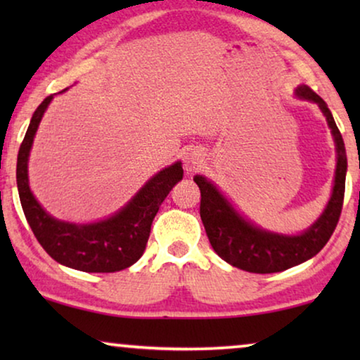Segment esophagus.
Instances as JSON below:
<instances>
[{
    "mask_svg": "<svg viewBox=\"0 0 360 360\" xmlns=\"http://www.w3.org/2000/svg\"><path fill=\"white\" fill-rule=\"evenodd\" d=\"M205 162V154L200 149H186L184 154V165L186 174H193V172L200 170V167Z\"/></svg>",
    "mask_w": 360,
    "mask_h": 360,
    "instance_id": "obj_1",
    "label": "esophagus"
}]
</instances>
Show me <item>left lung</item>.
I'll return each instance as SVG.
<instances>
[{"instance_id": "obj_1", "label": "left lung", "mask_w": 360, "mask_h": 360, "mask_svg": "<svg viewBox=\"0 0 360 360\" xmlns=\"http://www.w3.org/2000/svg\"><path fill=\"white\" fill-rule=\"evenodd\" d=\"M295 95L302 100L316 103L319 106V110L326 116L328 126L331 127L338 154L331 198L323 214L304 233L283 236L259 228L244 219L224 198L223 193L203 175H196L193 179L201 191L200 216L210 244L213 245L214 252L221 259L245 272L274 274L307 262L326 245L341 216L347 172V157L342 136L328 105L311 88L300 85L295 90Z\"/></svg>"}]
</instances>
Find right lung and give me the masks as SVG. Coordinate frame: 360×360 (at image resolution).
<instances>
[{"instance_id": "right-lung-1", "label": "right lung", "mask_w": 360, "mask_h": 360, "mask_svg": "<svg viewBox=\"0 0 360 360\" xmlns=\"http://www.w3.org/2000/svg\"><path fill=\"white\" fill-rule=\"evenodd\" d=\"M65 91V90H63ZM52 95L34 111L31 124L18 154L16 181L21 206L34 236L44 250L58 264L82 272H120L131 267L144 254L150 226L162 201L184 179L181 162L160 170L152 176L134 198L108 219L90 224H75L56 219L34 198L29 188L27 160L34 136Z\"/></svg>"}]
</instances>
